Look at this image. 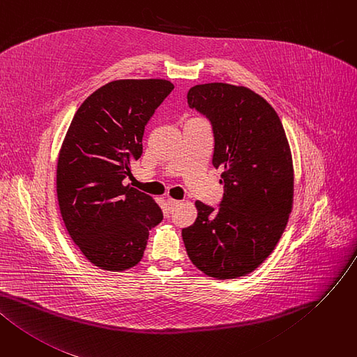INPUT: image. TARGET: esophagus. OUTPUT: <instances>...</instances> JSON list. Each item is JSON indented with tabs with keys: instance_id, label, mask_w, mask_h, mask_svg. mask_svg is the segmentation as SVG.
<instances>
[{
	"instance_id": "esophagus-1",
	"label": "esophagus",
	"mask_w": 357,
	"mask_h": 357,
	"mask_svg": "<svg viewBox=\"0 0 357 357\" xmlns=\"http://www.w3.org/2000/svg\"><path fill=\"white\" fill-rule=\"evenodd\" d=\"M179 204H181V201H176V199L168 198V205H169V209H171V211H174Z\"/></svg>"
}]
</instances>
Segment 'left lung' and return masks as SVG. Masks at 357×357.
<instances>
[{"label":"left lung","instance_id":"1","mask_svg":"<svg viewBox=\"0 0 357 357\" xmlns=\"http://www.w3.org/2000/svg\"><path fill=\"white\" fill-rule=\"evenodd\" d=\"M186 99L211 123L224 195L218 208L195 202L198 217L182 229L183 244L206 275L241 277L271 254L289 221L294 178L287 136L275 110L247 87L197 84Z\"/></svg>","mask_w":357,"mask_h":357}]
</instances>
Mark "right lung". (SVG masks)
I'll return each instance as SVG.
<instances>
[{"instance_id":"add662e5","label":"right lung","mask_w":357,"mask_h":357,"mask_svg":"<svg viewBox=\"0 0 357 357\" xmlns=\"http://www.w3.org/2000/svg\"><path fill=\"white\" fill-rule=\"evenodd\" d=\"M174 90L162 79L116 80L82 103L57 162V198L64 225L91 264L123 271L144 257L159 205L123 181L142 156L145 126Z\"/></svg>"}]
</instances>
